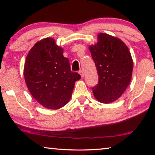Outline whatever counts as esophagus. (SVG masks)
Here are the masks:
<instances>
[{"instance_id": "1", "label": "esophagus", "mask_w": 155, "mask_h": 155, "mask_svg": "<svg viewBox=\"0 0 155 155\" xmlns=\"http://www.w3.org/2000/svg\"><path fill=\"white\" fill-rule=\"evenodd\" d=\"M79 74H80V75H81V77H82V78H83V77H84V72L82 71H79Z\"/></svg>"}]
</instances>
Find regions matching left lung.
<instances>
[{"label": "left lung", "mask_w": 155, "mask_h": 155, "mask_svg": "<svg viewBox=\"0 0 155 155\" xmlns=\"http://www.w3.org/2000/svg\"><path fill=\"white\" fill-rule=\"evenodd\" d=\"M98 41L90 46L99 75L98 84L92 91L101 103L117 100L132 78L133 62L128 46L118 38L100 33Z\"/></svg>", "instance_id": "obj_1"}]
</instances>
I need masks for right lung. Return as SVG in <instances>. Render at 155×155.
Segmentation results:
<instances>
[{"label": "right lung", "instance_id": "add662e5", "mask_svg": "<svg viewBox=\"0 0 155 155\" xmlns=\"http://www.w3.org/2000/svg\"><path fill=\"white\" fill-rule=\"evenodd\" d=\"M63 49L52 38L38 41L27 54L24 67L27 87L32 97L43 107L58 109L67 104L75 82L81 78L71 71Z\"/></svg>", "mask_w": 155, "mask_h": 155}]
</instances>
